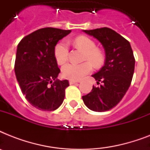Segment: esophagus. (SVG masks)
Listing matches in <instances>:
<instances>
[{
  "label": "esophagus",
  "instance_id": "34e87169",
  "mask_svg": "<svg viewBox=\"0 0 150 150\" xmlns=\"http://www.w3.org/2000/svg\"><path fill=\"white\" fill-rule=\"evenodd\" d=\"M69 84H70V85L78 84V82H75V81H73V80H70V81H69Z\"/></svg>",
  "mask_w": 150,
  "mask_h": 150
}]
</instances>
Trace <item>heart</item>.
<instances>
[{"label": "heart", "instance_id": "obj_1", "mask_svg": "<svg viewBox=\"0 0 150 150\" xmlns=\"http://www.w3.org/2000/svg\"><path fill=\"white\" fill-rule=\"evenodd\" d=\"M73 44L85 52L83 62L79 64H67L62 68V75L67 79L78 81L91 72L92 65L95 68L101 66L104 61L103 52L96 48L95 42L86 36H77L73 41ZM69 55V47L65 42H60L54 48V57L57 63L62 65L68 61Z\"/></svg>", "mask_w": 150, "mask_h": 150}]
</instances>
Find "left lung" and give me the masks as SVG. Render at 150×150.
Returning a JSON list of instances; mask_svg holds the SVG:
<instances>
[{
  "mask_svg": "<svg viewBox=\"0 0 150 150\" xmlns=\"http://www.w3.org/2000/svg\"><path fill=\"white\" fill-rule=\"evenodd\" d=\"M97 39L105 50L104 66L93 75L98 87L93 86L91 92L82 96L83 102L93 111L109 110L118 103L128 91L135 70V57L130 43L113 30L103 27L93 30H83Z\"/></svg>",
  "mask_w": 150,
  "mask_h": 150,
  "instance_id": "left-lung-1",
  "label": "left lung"
}]
</instances>
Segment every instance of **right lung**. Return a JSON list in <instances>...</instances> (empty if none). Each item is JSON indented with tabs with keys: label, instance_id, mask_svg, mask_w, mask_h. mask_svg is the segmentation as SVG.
<instances>
[{
	"label": "right lung",
	"instance_id": "1",
	"mask_svg": "<svg viewBox=\"0 0 150 150\" xmlns=\"http://www.w3.org/2000/svg\"><path fill=\"white\" fill-rule=\"evenodd\" d=\"M71 30L47 27L27 35L17 47L15 72L22 93L40 110L57 109L65 96L68 80L57 79L60 73L54 48Z\"/></svg>",
	"mask_w": 150,
	"mask_h": 150
}]
</instances>
